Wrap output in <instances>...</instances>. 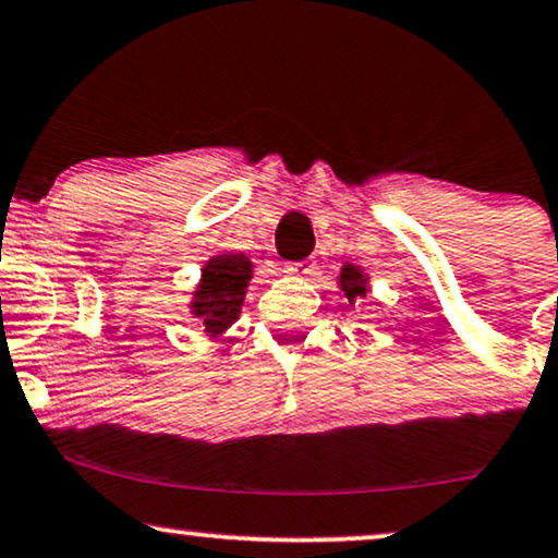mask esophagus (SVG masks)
Listing matches in <instances>:
<instances>
[{
	"label": "esophagus",
	"instance_id": "obj_1",
	"mask_svg": "<svg viewBox=\"0 0 558 558\" xmlns=\"http://www.w3.org/2000/svg\"><path fill=\"white\" fill-rule=\"evenodd\" d=\"M312 272H314V265L308 259L291 262V265H286V275H291V278H308Z\"/></svg>",
	"mask_w": 558,
	"mask_h": 558
}]
</instances>
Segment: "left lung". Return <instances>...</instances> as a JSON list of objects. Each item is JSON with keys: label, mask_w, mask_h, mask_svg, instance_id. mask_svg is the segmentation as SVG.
Listing matches in <instances>:
<instances>
[{"label": "left lung", "mask_w": 558, "mask_h": 558, "mask_svg": "<svg viewBox=\"0 0 558 558\" xmlns=\"http://www.w3.org/2000/svg\"><path fill=\"white\" fill-rule=\"evenodd\" d=\"M338 288L345 293L348 304L353 306L355 301L366 299V293L372 291V286H368V272H364V267L361 265H351V262H345V265L340 267Z\"/></svg>", "instance_id": "8db88e82"}]
</instances>
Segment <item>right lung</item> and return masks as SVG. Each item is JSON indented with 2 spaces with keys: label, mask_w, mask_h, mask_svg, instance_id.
Segmentation results:
<instances>
[{
  "label": "right lung",
  "mask_w": 558,
  "mask_h": 558,
  "mask_svg": "<svg viewBox=\"0 0 558 558\" xmlns=\"http://www.w3.org/2000/svg\"><path fill=\"white\" fill-rule=\"evenodd\" d=\"M252 275L254 262L246 254L220 252L205 262L199 283L192 291L190 312L207 338H220L239 319Z\"/></svg>",
  "instance_id": "obj_1"
}]
</instances>
